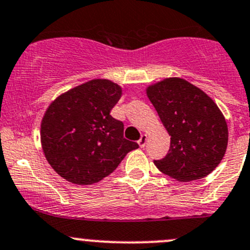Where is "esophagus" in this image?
<instances>
[{
	"mask_svg": "<svg viewBox=\"0 0 250 250\" xmlns=\"http://www.w3.org/2000/svg\"><path fill=\"white\" fill-rule=\"evenodd\" d=\"M146 136L142 135L140 140H138V144H140L141 148H144V146H146Z\"/></svg>",
	"mask_w": 250,
	"mask_h": 250,
	"instance_id": "1",
	"label": "esophagus"
}]
</instances>
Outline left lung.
<instances>
[{"label": "left lung", "mask_w": 250, "mask_h": 250, "mask_svg": "<svg viewBox=\"0 0 250 250\" xmlns=\"http://www.w3.org/2000/svg\"><path fill=\"white\" fill-rule=\"evenodd\" d=\"M149 100L171 136L169 150L155 166L179 182L208 176L228 146V125L220 109L201 89L182 78L149 86Z\"/></svg>", "instance_id": "obj_1"}]
</instances>
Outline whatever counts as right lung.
I'll return each instance as SVG.
<instances>
[{
    "instance_id": "add662e5",
    "label": "right lung",
    "mask_w": 250,
    "mask_h": 250,
    "mask_svg": "<svg viewBox=\"0 0 250 250\" xmlns=\"http://www.w3.org/2000/svg\"><path fill=\"white\" fill-rule=\"evenodd\" d=\"M120 97L119 85L94 79L62 94L48 107L41 142L56 173L74 184H94L138 148L124 138L123 122L110 115Z\"/></svg>"
}]
</instances>
